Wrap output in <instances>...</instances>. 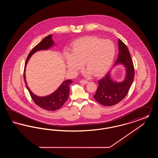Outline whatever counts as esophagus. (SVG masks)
<instances>
[{
    "instance_id": "obj_1",
    "label": "esophagus",
    "mask_w": 158,
    "mask_h": 158,
    "mask_svg": "<svg viewBox=\"0 0 158 158\" xmlns=\"http://www.w3.org/2000/svg\"><path fill=\"white\" fill-rule=\"evenodd\" d=\"M79 82L82 83V84H84L85 85V84H87L88 82L87 81H85V80H82V81H80Z\"/></svg>"
}]
</instances>
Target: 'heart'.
I'll return each instance as SVG.
<instances>
[{
  "label": "heart",
  "mask_w": 158,
  "mask_h": 158,
  "mask_svg": "<svg viewBox=\"0 0 158 158\" xmlns=\"http://www.w3.org/2000/svg\"><path fill=\"white\" fill-rule=\"evenodd\" d=\"M115 55V47L109 40L86 36L75 40L70 53L64 52L63 58L68 70L76 73L84 63L86 75H102L111 66Z\"/></svg>",
  "instance_id": "b5f03b06"
}]
</instances>
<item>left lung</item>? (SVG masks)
I'll use <instances>...</instances> for the list:
<instances>
[{
    "label": "left lung",
    "instance_id": "obj_1",
    "mask_svg": "<svg viewBox=\"0 0 158 158\" xmlns=\"http://www.w3.org/2000/svg\"><path fill=\"white\" fill-rule=\"evenodd\" d=\"M118 59L112 69L98 81V87L94 98L99 104L104 106H112L120 102L127 95L134 79V66L127 46L118 39ZM118 65H123L126 73L121 82H117L111 77L113 69Z\"/></svg>",
    "mask_w": 158,
    "mask_h": 158
}]
</instances>
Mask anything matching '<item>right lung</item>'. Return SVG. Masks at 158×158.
I'll use <instances>...</instances> for the list:
<instances>
[{"mask_svg":"<svg viewBox=\"0 0 158 158\" xmlns=\"http://www.w3.org/2000/svg\"><path fill=\"white\" fill-rule=\"evenodd\" d=\"M54 45H55V43L52 38V34L48 35V36L44 38L32 50V51L28 56L25 64L23 73V79L26 87L29 91L31 97L33 99L34 102L40 108L47 111H55L56 110H58L66 102L69 95V86L70 84L73 82V81H71V79L64 81L61 83L59 88L52 94L44 97H40L34 94L29 88L26 81L25 71L27 63L31 56L34 53L41 50H48L53 47Z\"/></svg>","mask_w":158,"mask_h":158,"instance_id":"right-lung-1","label":"right lung"}]
</instances>
